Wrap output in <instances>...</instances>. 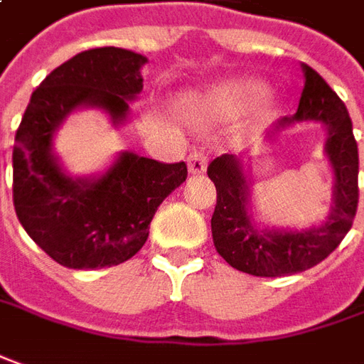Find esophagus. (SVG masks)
<instances>
[{
    "label": "esophagus",
    "instance_id": "34e87169",
    "mask_svg": "<svg viewBox=\"0 0 364 364\" xmlns=\"http://www.w3.org/2000/svg\"><path fill=\"white\" fill-rule=\"evenodd\" d=\"M208 166V154L206 152H202V150H194V152H190V156H188V170L192 172V174H202Z\"/></svg>",
    "mask_w": 364,
    "mask_h": 364
}]
</instances>
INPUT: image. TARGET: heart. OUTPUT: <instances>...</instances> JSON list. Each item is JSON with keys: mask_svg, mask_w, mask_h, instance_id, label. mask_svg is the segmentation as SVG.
<instances>
[{"mask_svg": "<svg viewBox=\"0 0 364 364\" xmlns=\"http://www.w3.org/2000/svg\"><path fill=\"white\" fill-rule=\"evenodd\" d=\"M263 92H265L263 82L240 79V81L225 82L222 87H218L215 91H212V95H208L206 99H200L198 105L222 110L245 109V107H252L259 101Z\"/></svg>", "mask_w": 364, "mask_h": 364, "instance_id": "1", "label": "heart"}]
</instances>
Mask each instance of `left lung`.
Returning a JSON list of instances; mask_svg holds the SVG:
<instances>
[{"label": "left lung", "instance_id": "left-lung-1", "mask_svg": "<svg viewBox=\"0 0 364 364\" xmlns=\"http://www.w3.org/2000/svg\"><path fill=\"white\" fill-rule=\"evenodd\" d=\"M305 87L297 112L277 120L269 136L295 122L325 124V152L335 172L333 210L325 224L301 232L259 230L250 214V182L240 158L222 154L208 166L218 200L212 215V237L218 254L237 272L257 277H282L305 272L323 262L343 242L359 206V149L345 102L319 73L301 63Z\"/></svg>", "mask_w": 364, "mask_h": 364}]
</instances>
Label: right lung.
Instances as JSON below:
<instances>
[{"label":"right lung","mask_w":364,"mask_h":364,"mask_svg":"<svg viewBox=\"0 0 364 364\" xmlns=\"http://www.w3.org/2000/svg\"><path fill=\"white\" fill-rule=\"evenodd\" d=\"M146 57L120 47L89 49L59 65L31 95L14 146V206L45 254L71 269L127 262L149 237L158 206L188 176L184 162L164 164L122 152L99 178H71L53 154V134L79 107L107 110L114 124L142 91Z\"/></svg>","instance_id":"obj_1"}]
</instances>
